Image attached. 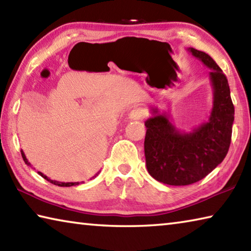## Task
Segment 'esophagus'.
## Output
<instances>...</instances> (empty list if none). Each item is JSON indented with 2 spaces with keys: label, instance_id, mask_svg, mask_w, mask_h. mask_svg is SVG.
Here are the masks:
<instances>
[{
  "label": "esophagus",
  "instance_id": "1",
  "mask_svg": "<svg viewBox=\"0 0 251 251\" xmlns=\"http://www.w3.org/2000/svg\"><path fill=\"white\" fill-rule=\"evenodd\" d=\"M146 110L142 108V107H137V108H134L133 110H130L129 113V120L131 121H142L145 118L146 116Z\"/></svg>",
  "mask_w": 251,
  "mask_h": 251
}]
</instances>
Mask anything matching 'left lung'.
I'll return each instance as SVG.
<instances>
[{
  "instance_id": "obj_1",
  "label": "left lung",
  "mask_w": 251,
  "mask_h": 251,
  "mask_svg": "<svg viewBox=\"0 0 251 251\" xmlns=\"http://www.w3.org/2000/svg\"><path fill=\"white\" fill-rule=\"evenodd\" d=\"M193 56L211 70L212 108L209 120L189 133L180 131L167 113L151 108L145 122L146 167L150 175L163 184L186 186L201 180L222 163L231 142L235 108L226 75L209 55L193 48Z\"/></svg>"
}]
</instances>
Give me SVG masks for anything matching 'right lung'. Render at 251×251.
I'll return each instance as SVG.
<instances>
[{
  "label": "right lung",
  "instance_id": "add662e5",
  "mask_svg": "<svg viewBox=\"0 0 251 251\" xmlns=\"http://www.w3.org/2000/svg\"><path fill=\"white\" fill-rule=\"evenodd\" d=\"M21 154H22V157H23V160L25 161V164H27L28 166H31V164L28 163V160H27V158H26V156H25V154H24V151H21ZM39 174L40 175L44 178V179H46L48 181H50V182H52V184H54V185H56V186H59V187H71V186H76V185H79V182L77 181V182H61V181H56V180H52V179H50V178L48 177V176H45L44 174H42L41 172H39ZM97 176V174L96 175L94 176V177H96ZM93 177V178H94Z\"/></svg>",
  "mask_w": 251,
  "mask_h": 251
}]
</instances>
